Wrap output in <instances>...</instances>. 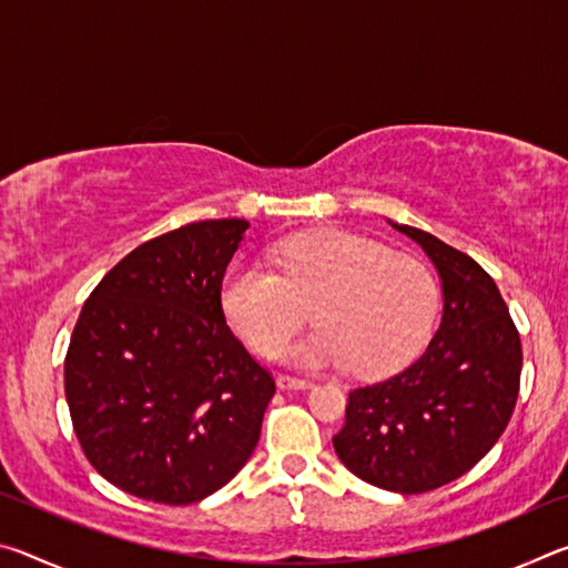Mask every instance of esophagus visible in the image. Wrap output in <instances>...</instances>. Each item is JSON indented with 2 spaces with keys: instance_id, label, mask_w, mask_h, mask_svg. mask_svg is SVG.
Segmentation results:
<instances>
[{
  "instance_id": "34e87169",
  "label": "esophagus",
  "mask_w": 568,
  "mask_h": 568,
  "mask_svg": "<svg viewBox=\"0 0 568 568\" xmlns=\"http://www.w3.org/2000/svg\"><path fill=\"white\" fill-rule=\"evenodd\" d=\"M277 388L281 390H305V388H313V381L307 378H295V376H277Z\"/></svg>"
}]
</instances>
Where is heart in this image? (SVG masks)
<instances>
[{"label": "heart", "mask_w": 568, "mask_h": 568, "mask_svg": "<svg viewBox=\"0 0 568 568\" xmlns=\"http://www.w3.org/2000/svg\"><path fill=\"white\" fill-rule=\"evenodd\" d=\"M277 273L230 267L220 287L225 318L250 348H281L311 318L321 331L275 353L303 368H343L363 378L398 371L426 345L438 285L418 257L388 253L368 237L318 230L275 247Z\"/></svg>", "instance_id": "heart-1"}]
</instances>
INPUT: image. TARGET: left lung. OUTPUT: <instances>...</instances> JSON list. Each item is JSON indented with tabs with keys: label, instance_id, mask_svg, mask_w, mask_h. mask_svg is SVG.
Listing matches in <instances>:
<instances>
[{
	"label": "left lung",
	"instance_id": "8db88e82",
	"mask_svg": "<svg viewBox=\"0 0 568 568\" xmlns=\"http://www.w3.org/2000/svg\"><path fill=\"white\" fill-rule=\"evenodd\" d=\"M388 225L434 263L444 313L418 361L351 390L333 448L365 484L426 494L464 476L501 438L521 383V338L494 277L474 257L418 227Z\"/></svg>",
	"mask_w": 568,
	"mask_h": 568
}]
</instances>
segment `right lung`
<instances>
[{
	"instance_id": "right-lung-1",
	"label": "right lung",
	"mask_w": 568,
	"mask_h": 568,
	"mask_svg": "<svg viewBox=\"0 0 568 568\" xmlns=\"http://www.w3.org/2000/svg\"><path fill=\"white\" fill-rule=\"evenodd\" d=\"M247 220L152 237L112 267L77 318L64 396L90 464L145 501L185 506L247 464L275 396L227 328L220 287Z\"/></svg>"
}]
</instances>
